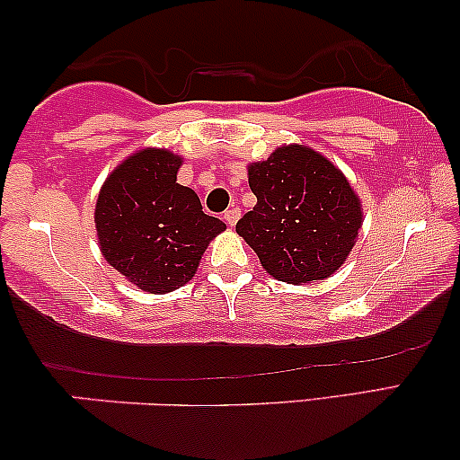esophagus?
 <instances>
[{"label": "esophagus", "instance_id": "esophagus-1", "mask_svg": "<svg viewBox=\"0 0 460 460\" xmlns=\"http://www.w3.org/2000/svg\"><path fill=\"white\" fill-rule=\"evenodd\" d=\"M238 217H241V211H238V209H230V211H226V213H224V219H226V224H228L230 228H232V226H236Z\"/></svg>", "mask_w": 460, "mask_h": 460}]
</instances>
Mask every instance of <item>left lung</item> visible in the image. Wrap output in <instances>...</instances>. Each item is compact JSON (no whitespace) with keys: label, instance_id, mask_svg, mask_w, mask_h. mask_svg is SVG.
Segmentation results:
<instances>
[{"label":"left lung","instance_id":"left-lung-1","mask_svg":"<svg viewBox=\"0 0 460 460\" xmlns=\"http://www.w3.org/2000/svg\"><path fill=\"white\" fill-rule=\"evenodd\" d=\"M249 186L257 205L238 219L236 232L268 274L301 285L341 268L362 226V205L329 159L288 144L251 163Z\"/></svg>","mask_w":460,"mask_h":460}]
</instances>
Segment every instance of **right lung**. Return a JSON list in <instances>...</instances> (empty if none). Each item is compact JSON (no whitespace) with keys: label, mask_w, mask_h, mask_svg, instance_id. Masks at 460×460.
Instances as JSON below:
<instances>
[{"label":"right lung","mask_w":460,"mask_h":460,"mask_svg":"<svg viewBox=\"0 0 460 460\" xmlns=\"http://www.w3.org/2000/svg\"><path fill=\"white\" fill-rule=\"evenodd\" d=\"M180 165L169 150H137L106 178L93 213L104 260L155 295L184 287L207 244L226 230L192 188L178 184Z\"/></svg>","instance_id":"add662e5"}]
</instances>
